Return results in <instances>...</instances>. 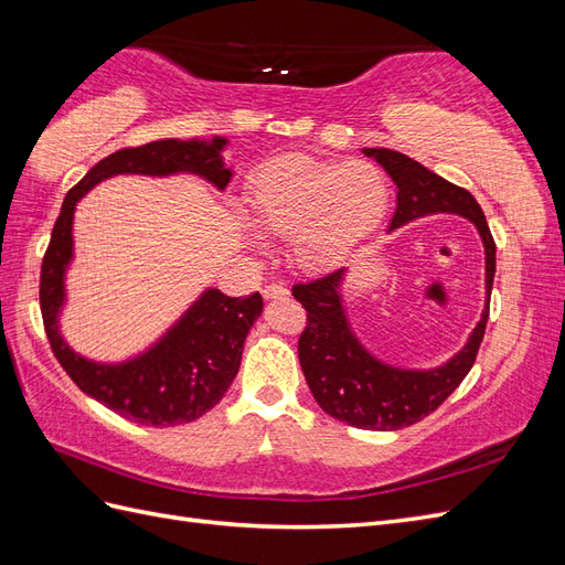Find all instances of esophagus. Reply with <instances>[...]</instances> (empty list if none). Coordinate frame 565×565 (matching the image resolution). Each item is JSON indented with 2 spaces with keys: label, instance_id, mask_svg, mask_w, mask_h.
Segmentation results:
<instances>
[{
  "label": "esophagus",
  "instance_id": "34e87169",
  "mask_svg": "<svg viewBox=\"0 0 565 565\" xmlns=\"http://www.w3.org/2000/svg\"><path fill=\"white\" fill-rule=\"evenodd\" d=\"M262 295H264V299H268V301H276V299H285L289 292H287L285 285L273 282V285H266V287L262 289Z\"/></svg>",
  "mask_w": 565,
  "mask_h": 565
}]
</instances>
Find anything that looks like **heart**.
<instances>
[{"instance_id":"obj_1","label":"heart","mask_w":565,"mask_h":565,"mask_svg":"<svg viewBox=\"0 0 565 565\" xmlns=\"http://www.w3.org/2000/svg\"><path fill=\"white\" fill-rule=\"evenodd\" d=\"M388 183L370 162L306 156L270 160L249 179L245 212L268 237H287L292 264L328 273L344 264L382 224Z\"/></svg>"}]
</instances>
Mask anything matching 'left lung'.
Segmentation results:
<instances>
[{
    "label": "left lung",
    "instance_id": "1",
    "mask_svg": "<svg viewBox=\"0 0 565 565\" xmlns=\"http://www.w3.org/2000/svg\"><path fill=\"white\" fill-rule=\"evenodd\" d=\"M398 188L396 214L388 231L429 214H459L481 233L486 247V295L490 299L494 280V241L483 210L473 195L417 160L388 148H365ZM347 268L292 287V297L306 309V328L299 337V363L316 403L330 417L358 429L396 431L413 426L446 401L476 363L478 347L486 334L490 306L473 328L469 341L452 361L434 370H401L377 361L347 320L341 301V280Z\"/></svg>",
    "mask_w": 565,
    "mask_h": 565
}]
</instances>
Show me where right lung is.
<instances>
[{"label":"right lung","mask_w":565,"mask_h":565,"mask_svg":"<svg viewBox=\"0 0 565 565\" xmlns=\"http://www.w3.org/2000/svg\"><path fill=\"white\" fill-rule=\"evenodd\" d=\"M226 143L224 136H214L212 141L164 139L117 150L96 162L87 177L67 191L51 231L40 276V306L51 351L87 396L136 424H188L224 398L241 367L245 337L262 316L264 301L259 292L228 297L221 289H207L146 353L117 365L87 361L65 344L58 330L65 268L73 259L75 204L96 183L117 174L169 177L188 172L224 191L233 177L221 160Z\"/></svg>","instance_id":"obj_1"}]
</instances>
